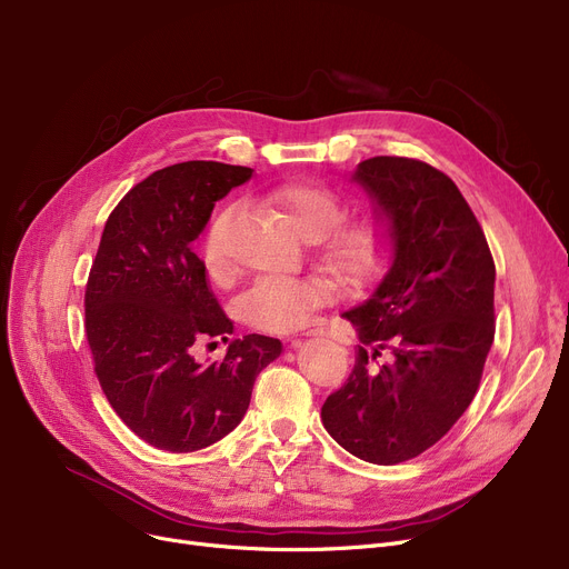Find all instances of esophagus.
<instances>
[{
	"label": "esophagus",
	"instance_id": "34e87169",
	"mask_svg": "<svg viewBox=\"0 0 569 569\" xmlns=\"http://www.w3.org/2000/svg\"><path fill=\"white\" fill-rule=\"evenodd\" d=\"M330 332L325 330V327H316V330H311V332H307V337H327ZM292 343H297V341H292Z\"/></svg>",
	"mask_w": 569,
	"mask_h": 569
}]
</instances>
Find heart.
I'll return each instance as SVG.
<instances>
[{"label":"heart","mask_w":569,"mask_h":569,"mask_svg":"<svg viewBox=\"0 0 569 569\" xmlns=\"http://www.w3.org/2000/svg\"><path fill=\"white\" fill-rule=\"evenodd\" d=\"M269 200L283 209L305 239L316 242L326 237L322 262L339 281L360 286L376 274L387 249L382 228L373 223L339 228L346 204L332 189L318 182H292L274 189ZM237 214L239 204H226L204 234L202 262L214 283H226L234 274L230 230ZM330 292L332 286L318 277H264L239 297L237 311L256 330L283 335L302 327L318 307L330 300Z\"/></svg>","instance_id":"1"}]
</instances>
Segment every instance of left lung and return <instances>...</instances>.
Listing matches in <instances>:
<instances>
[{
	"label": "left lung",
	"mask_w": 569,
	"mask_h": 569,
	"mask_svg": "<svg viewBox=\"0 0 569 569\" xmlns=\"http://www.w3.org/2000/svg\"><path fill=\"white\" fill-rule=\"evenodd\" d=\"M390 247L369 300L343 313L360 335L355 367L322 425L357 459L395 466L436 445L470 406L493 343L496 264L450 177L403 157L357 163ZM391 362L376 366L385 350Z\"/></svg>",
	"instance_id": "8db88e82"
}]
</instances>
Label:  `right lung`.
<instances>
[{
  "label": "right lung",
  "mask_w": 569,
  "mask_h": 569,
  "mask_svg": "<svg viewBox=\"0 0 569 569\" xmlns=\"http://www.w3.org/2000/svg\"><path fill=\"white\" fill-rule=\"evenodd\" d=\"M251 168L187 161L136 184L106 221L84 290V330L101 390L122 422L166 452H196L247 415L256 376L279 339L247 335L223 362L200 365L196 341L232 335L193 242L217 200Z\"/></svg>",
  "instance_id": "right-lung-1"
}]
</instances>
